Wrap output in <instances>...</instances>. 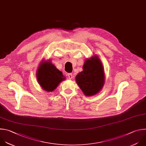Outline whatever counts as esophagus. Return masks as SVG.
Returning a JSON list of instances; mask_svg holds the SVG:
<instances>
[{
  "label": "esophagus",
  "instance_id": "34e87169",
  "mask_svg": "<svg viewBox=\"0 0 146 146\" xmlns=\"http://www.w3.org/2000/svg\"><path fill=\"white\" fill-rule=\"evenodd\" d=\"M68 78L69 79H72L73 78V74L72 73H68Z\"/></svg>",
  "mask_w": 146,
  "mask_h": 146
}]
</instances>
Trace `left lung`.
Segmentation results:
<instances>
[{
  "instance_id": "obj_1",
  "label": "left lung",
  "mask_w": 146,
  "mask_h": 146,
  "mask_svg": "<svg viewBox=\"0 0 146 146\" xmlns=\"http://www.w3.org/2000/svg\"><path fill=\"white\" fill-rule=\"evenodd\" d=\"M82 68L83 70L76 76V81L85 95H95L102 90L105 82L102 63L95 55L86 59Z\"/></svg>"
}]
</instances>
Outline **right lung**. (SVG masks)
I'll use <instances>...</instances> for the list:
<instances>
[{
  "label": "right lung",
  "instance_id": "1",
  "mask_svg": "<svg viewBox=\"0 0 146 146\" xmlns=\"http://www.w3.org/2000/svg\"><path fill=\"white\" fill-rule=\"evenodd\" d=\"M38 83L47 92H52L65 78L62 73L51 63L50 60L42 61L36 72Z\"/></svg>",
  "mask_w": 146,
  "mask_h": 146
}]
</instances>
